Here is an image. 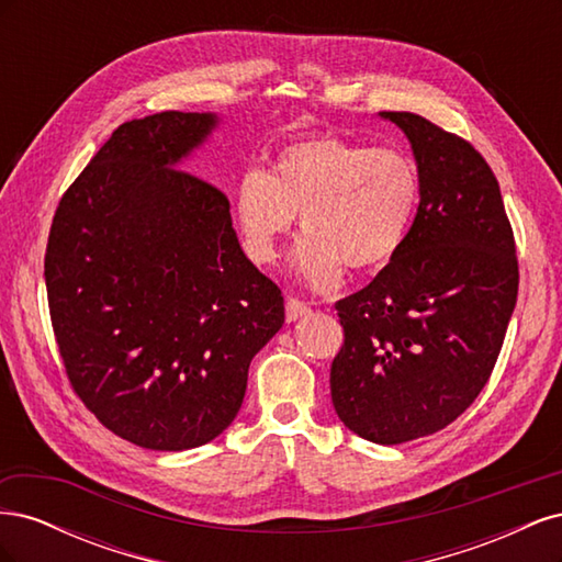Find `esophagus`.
Returning a JSON list of instances; mask_svg holds the SVG:
<instances>
[{
  "instance_id": "34e87169",
  "label": "esophagus",
  "mask_w": 562,
  "mask_h": 562,
  "mask_svg": "<svg viewBox=\"0 0 562 562\" xmlns=\"http://www.w3.org/2000/svg\"><path fill=\"white\" fill-rule=\"evenodd\" d=\"M312 310H310V304L307 302H302V300H295V297H291L285 302V321L288 323H293V321H297V318H302V316H307Z\"/></svg>"
}]
</instances>
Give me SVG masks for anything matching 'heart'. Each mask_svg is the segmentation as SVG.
Segmentation results:
<instances>
[{"instance_id": "heart-1", "label": "heart", "mask_w": 562, "mask_h": 562, "mask_svg": "<svg viewBox=\"0 0 562 562\" xmlns=\"http://www.w3.org/2000/svg\"><path fill=\"white\" fill-rule=\"evenodd\" d=\"M422 196L415 159L337 135L283 145L269 171L250 168L236 184L234 220L255 265H274L295 215L307 232L295 269L312 288H333L342 267L372 271L391 262L413 229Z\"/></svg>"}]
</instances>
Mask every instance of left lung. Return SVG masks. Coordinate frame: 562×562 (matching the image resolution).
<instances>
[{
	"label": "left lung",
	"mask_w": 562,
	"mask_h": 562,
	"mask_svg": "<svg viewBox=\"0 0 562 562\" xmlns=\"http://www.w3.org/2000/svg\"><path fill=\"white\" fill-rule=\"evenodd\" d=\"M413 147L422 196L411 234L363 291L335 304L345 345L330 396L380 446L436 434L481 394L518 297L499 182L467 140L413 112H380Z\"/></svg>",
	"instance_id": "obj_1"
}]
</instances>
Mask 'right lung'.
Segmentation results:
<instances>
[{"label": "right lung", "mask_w": 562, "mask_h": 562, "mask_svg": "<svg viewBox=\"0 0 562 562\" xmlns=\"http://www.w3.org/2000/svg\"><path fill=\"white\" fill-rule=\"evenodd\" d=\"M213 112L119 126L70 184L44 279L65 372L105 427L190 450L234 422L248 366L283 326V297L241 250L229 201L182 171Z\"/></svg>", "instance_id": "right-lung-1"}]
</instances>
